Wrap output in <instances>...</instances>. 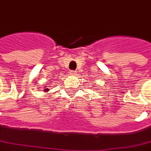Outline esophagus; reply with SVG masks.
Instances as JSON below:
<instances>
[{"instance_id": "34e87169", "label": "esophagus", "mask_w": 151, "mask_h": 151, "mask_svg": "<svg viewBox=\"0 0 151 151\" xmlns=\"http://www.w3.org/2000/svg\"><path fill=\"white\" fill-rule=\"evenodd\" d=\"M70 74L71 76H75L76 74H77V71H75V70H72V71L70 72Z\"/></svg>"}]
</instances>
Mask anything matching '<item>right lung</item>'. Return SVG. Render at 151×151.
I'll return each mask as SVG.
<instances>
[{"instance_id":"right-lung-1","label":"right lung","mask_w":151,"mask_h":151,"mask_svg":"<svg viewBox=\"0 0 151 151\" xmlns=\"http://www.w3.org/2000/svg\"><path fill=\"white\" fill-rule=\"evenodd\" d=\"M47 87V86H45V87H44V92H46V93L49 91V89H48Z\"/></svg>"}]
</instances>
